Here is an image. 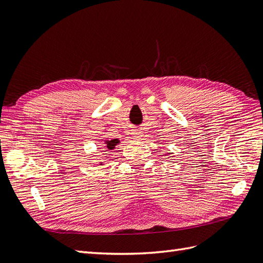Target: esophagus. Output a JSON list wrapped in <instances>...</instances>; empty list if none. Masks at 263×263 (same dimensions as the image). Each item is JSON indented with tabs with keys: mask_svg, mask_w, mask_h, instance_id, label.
I'll return each instance as SVG.
<instances>
[{
	"mask_svg": "<svg viewBox=\"0 0 263 263\" xmlns=\"http://www.w3.org/2000/svg\"><path fill=\"white\" fill-rule=\"evenodd\" d=\"M132 137H133V139H140L141 137H142V132H140V131H133V132H132Z\"/></svg>",
	"mask_w": 263,
	"mask_h": 263,
	"instance_id": "34e87169",
	"label": "esophagus"
}]
</instances>
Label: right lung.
I'll return each instance as SVG.
<instances>
[{
	"label": "right lung",
	"instance_id": "1",
	"mask_svg": "<svg viewBox=\"0 0 263 263\" xmlns=\"http://www.w3.org/2000/svg\"><path fill=\"white\" fill-rule=\"evenodd\" d=\"M106 143V147L109 150H112L114 149V146H116L118 143H119V140L118 139H114V140H109V141H105Z\"/></svg>",
	"mask_w": 263,
	"mask_h": 263
}]
</instances>
